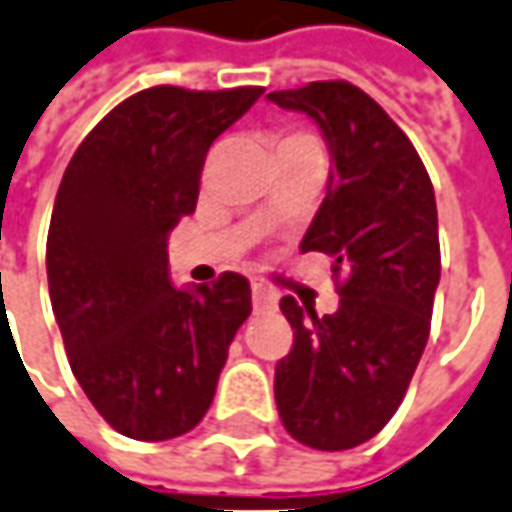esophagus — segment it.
Masks as SVG:
<instances>
[{
    "label": "esophagus",
    "mask_w": 512,
    "mask_h": 512,
    "mask_svg": "<svg viewBox=\"0 0 512 512\" xmlns=\"http://www.w3.org/2000/svg\"><path fill=\"white\" fill-rule=\"evenodd\" d=\"M250 292H253V306H256V309H273V306H276V290L267 287L264 281H253V284H250Z\"/></svg>",
    "instance_id": "esophagus-1"
}]
</instances>
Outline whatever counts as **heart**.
Segmentation results:
<instances>
[{
    "mask_svg": "<svg viewBox=\"0 0 512 512\" xmlns=\"http://www.w3.org/2000/svg\"><path fill=\"white\" fill-rule=\"evenodd\" d=\"M298 139H315L312 133H290V136H284V142H298Z\"/></svg>",
    "mask_w": 512,
    "mask_h": 512,
    "instance_id": "obj_1",
    "label": "heart"
}]
</instances>
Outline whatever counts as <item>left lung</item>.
Wrapping results in <instances>:
<instances>
[{
	"label": "left lung",
	"instance_id": "obj_1",
	"mask_svg": "<svg viewBox=\"0 0 512 512\" xmlns=\"http://www.w3.org/2000/svg\"><path fill=\"white\" fill-rule=\"evenodd\" d=\"M267 100L315 119L329 144V189L301 250L331 256L343 276L334 315L281 298L295 343L276 365L278 415L303 446L354 449L393 418L429 340L435 189L404 130L362 88L320 80Z\"/></svg>",
	"mask_w": 512,
	"mask_h": 512
}]
</instances>
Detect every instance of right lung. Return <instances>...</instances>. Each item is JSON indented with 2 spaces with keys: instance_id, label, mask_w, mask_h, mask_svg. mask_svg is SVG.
Here are the masks:
<instances>
[{
  "instance_id": "obj_1",
  "label": "right lung",
  "mask_w": 512,
  "mask_h": 512,
  "mask_svg": "<svg viewBox=\"0 0 512 512\" xmlns=\"http://www.w3.org/2000/svg\"><path fill=\"white\" fill-rule=\"evenodd\" d=\"M264 88L153 86L119 102L63 172L47 278L74 379L119 435L169 440L214 401L250 284L172 287L167 239L192 214L211 142Z\"/></svg>"
}]
</instances>
